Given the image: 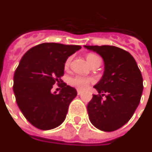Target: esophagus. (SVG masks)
I'll return each instance as SVG.
<instances>
[{
    "instance_id": "34e87169",
    "label": "esophagus",
    "mask_w": 152,
    "mask_h": 152,
    "mask_svg": "<svg viewBox=\"0 0 152 152\" xmlns=\"http://www.w3.org/2000/svg\"><path fill=\"white\" fill-rule=\"evenodd\" d=\"M77 94H78L79 96H80V95L82 94V91H80V90H77Z\"/></svg>"
}]
</instances>
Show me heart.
Here are the masks:
<instances>
[{"instance_id": "heart-1", "label": "heart", "mask_w": 152, "mask_h": 152, "mask_svg": "<svg viewBox=\"0 0 152 152\" xmlns=\"http://www.w3.org/2000/svg\"><path fill=\"white\" fill-rule=\"evenodd\" d=\"M87 61L88 62L90 65H92L96 61L99 59L98 56L93 53H89L86 56ZM71 62V58H68V60L65 62V68H68ZM92 80L88 77H84V76H76L69 79L68 80V84H70L72 87H73L75 88L78 89V90H84L87 88V87L88 86V84L91 83Z\"/></svg>"}]
</instances>
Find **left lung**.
<instances>
[{
  "label": "left lung",
  "instance_id": "1",
  "mask_svg": "<svg viewBox=\"0 0 152 152\" xmlns=\"http://www.w3.org/2000/svg\"><path fill=\"white\" fill-rule=\"evenodd\" d=\"M84 47L98 53L104 63V74L94 86L101 95H93L87 107L89 120L99 130H117L129 121L140 102L143 89L140 70L132 56L122 48ZM104 94L106 98L102 100Z\"/></svg>",
  "mask_w": 152,
  "mask_h": 152
}]
</instances>
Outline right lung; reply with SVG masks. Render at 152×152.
Instances as JSON below:
<instances>
[{
	"instance_id": "1",
	"label": "right lung",
	"mask_w": 152,
	"mask_h": 152,
	"mask_svg": "<svg viewBox=\"0 0 152 152\" xmlns=\"http://www.w3.org/2000/svg\"><path fill=\"white\" fill-rule=\"evenodd\" d=\"M80 48V45L43 43L21 58L14 73L13 91L20 110L34 127L51 130L65 120L77 91L65 83L59 93H52L51 89L62 82L67 59Z\"/></svg>"
}]
</instances>
